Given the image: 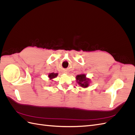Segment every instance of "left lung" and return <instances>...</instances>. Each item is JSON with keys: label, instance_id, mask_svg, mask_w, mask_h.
<instances>
[{"label": "left lung", "instance_id": "1", "mask_svg": "<svg viewBox=\"0 0 135 135\" xmlns=\"http://www.w3.org/2000/svg\"><path fill=\"white\" fill-rule=\"evenodd\" d=\"M76 82L78 83L80 87L82 88H87L89 83H90V79L87 78L86 75L84 74H81L76 76Z\"/></svg>", "mask_w": 135, "mask_h": 135}]
</instances>
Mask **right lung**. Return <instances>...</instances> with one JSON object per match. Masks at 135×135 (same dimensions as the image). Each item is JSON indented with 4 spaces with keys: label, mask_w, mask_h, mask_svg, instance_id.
I'll list each match as a JSON object with an SVG mask.
<instances>
[{
    "label": "right lung",
    "mask_w": 135,
    "mask_h": 135,
    "mask_svg": "<svg viewBox=\"0 0 135 135\" xmlns=\"http://www.w3.org/2000/svg\"><path fill=\"white\" fill-rule=\"evenodd\" d=\"M57 75H58V73H49L48 78H50V80H52L53 79H54L57 76Z\"/></svg>",
    "instance_id": "1"
}]
</instances>
